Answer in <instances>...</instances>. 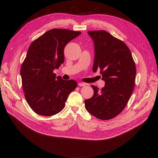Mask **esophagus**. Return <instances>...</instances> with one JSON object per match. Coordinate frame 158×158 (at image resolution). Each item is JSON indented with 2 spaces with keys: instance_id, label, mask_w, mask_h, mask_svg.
Here are the masks:
<instances>
[{
  "instance_id": "34e87169",
  "label": "esophagus",
  "mask_w": 158,
  "mask_h": 158,
  "mask_svg": "<svg viewBox=\"0 0 158 158\" xmlns=\"http://www.w3.org/2000/svg\"><path fill=\"white\" fill-rule=\"evenodd\" d=\"M78 85H79V86H81V87H82V86H85V83H82V82H79V83H78Z\"/></svg>"
}]
</instances>
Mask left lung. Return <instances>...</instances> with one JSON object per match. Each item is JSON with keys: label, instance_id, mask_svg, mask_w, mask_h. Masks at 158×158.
I'll list each match as a JSON object with an SVG mask.
<instances>
[{"label": "left lung", "instance_id": "obj_1", "mask_svg": "<svg viewBox=\"0 0 158 158\" xmlns=\"http://www.w3.org/2000/svg\"><path fill=\"white\" fill-rule=\"evenodd\" d=\"M94 42L93 71L101 70L105 85L101 90L92 85L93 96L85 100L90 114L102 120L119 114L130 99L134 87L136 69L131 51L123 41L105 31H88Z\"/></svg>", "mask_w": 158, "mask_h": 158}]
</instances>
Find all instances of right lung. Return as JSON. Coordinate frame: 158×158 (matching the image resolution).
Instances as JSON below:
<instances>
[{
	"label": "right lung",
	"mask_w": 158,
	"mask_h": 158,
	"mask_svg": "<svg viewBox=\"0 0 158 158\" xmlns=\"http://www.w3.org/2000/svg\"><path fill=\"white\" fill-rule=\"evenodd\" d=\"M81 34L53 29L45 32L29 46L20 69L26 101L37 114L51 116L65 107L69 94L76 88L74 80L56 77L54 70L64 62V50L69 42Z\"/></svg>",
	"instance_id": "obj_1"
}]
</instances>
